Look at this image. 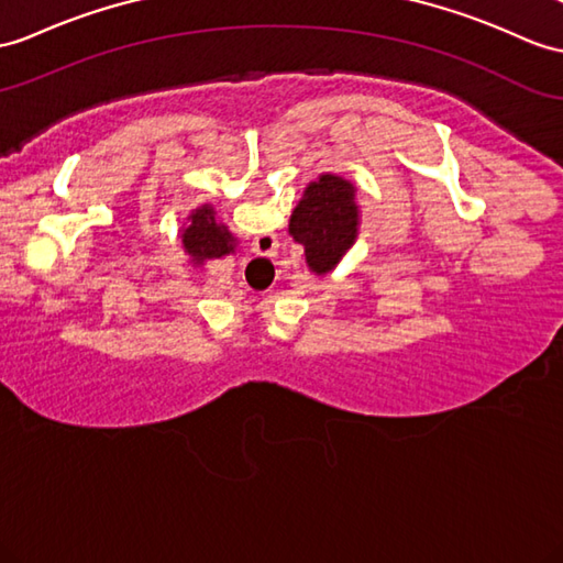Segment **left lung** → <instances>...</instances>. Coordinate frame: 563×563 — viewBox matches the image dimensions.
<instances>
[{"instance_id": "1", "label": "left lung", "mask_w": 563, "mask_h": 563, "mask_svg": "<svg viewBox=\"0 0 563 563\" xmlns=\"http://www.w3.org/2000/svg\"><path fill=\"white\" fill-rule=\"evenodd\" d=\"M289 231L306 245V260L312 272L324 274L336 267L341 253L358 234L353 186L332 174L320 176L308 186L306 198L294 210Z\"/></svg>"}]
</instances>
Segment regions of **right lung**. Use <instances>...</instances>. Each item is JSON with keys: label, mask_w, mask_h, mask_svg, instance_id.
Here are the masks:
<instances>
[{"label": "right lung", "mask_w": 563, "mask_h": 563, "mask_svg": "<svg viewBox=\"0 0 563 563\" xmlns=\"http://www.w3.org/2000/svg\"><path fill=\"white\" fill-rule=\"evenodd\" d=\"M184 245L196 263L210 257H222L234 251L231 234L224 227H217L214 212L210 208H200L190 214V227L184 231Z\"/></svg>", "instance_id": "obj_1"}]
</instances>
